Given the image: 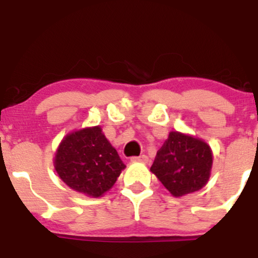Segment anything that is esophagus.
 <instances>
[{
  "instance_id": "esophagus-1",
  "label": "esophagus",
  "mask_w": 258,
  "mask_h": 258,
  "mask_svg": "<svg viewBox=\"0 0 258 258\" xmlns=\"http://www.w3.org/2000/svg\"><path fill=\"white\" fill-rule=\"evenodd\" d=\"M131 161H139V162H143V164H147L149 161L147 155H141V156H133L131 158Z\"/></svg>"
}]
</instances>
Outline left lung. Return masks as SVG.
<instances>
[{"label": "left lung", "instance_id": "left-lung-1", "mask_svg": "<svg viewBox=\"0 0 258 258\" xmlns=\"http://www.w3.org/2000/svg\"><path fill=\"white\" fill-rule=\"evenodd\" d=\"M212 150L203 139L177 131L156 153L150 171L173 197L200 190L210 178Z\"/></svg>", "mask_w": 258, "mask_h": 258}]
</instances>
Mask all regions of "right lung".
I'll use <instances>...</instances> for the list:
<instances>
[{
	"mask_svg": "<svg viewBox=\"0 0 258 258\" xmlns=\"http://www.w3.org/2000/svg\"><path fill=\"white\" fill-rule=\"evenodd\" d=\"M125 167L100 126L65 136L54 158V168L65 184L92 198L108 191Z\"/></svg>",
	"mask_w": 258,
	"mask_h": 258,
	"instance_id": "add662e5",
	"label": "right lung"
}]
</instances>
